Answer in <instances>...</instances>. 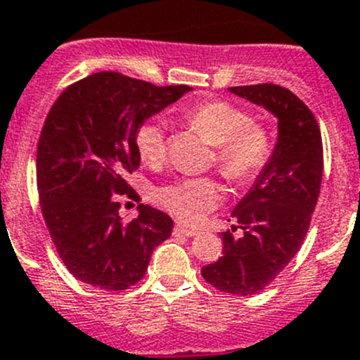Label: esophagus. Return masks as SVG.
Wrapping results in <instances>:
<instances>
[{"instance_id": "34e87169", "label": "esophagus", "mask_w": 360, "mask_h": 360, "mask_svg": "<svg viewBox=\"0 0 360 360\" xmlns=\"http://www.w3.org/2000/svg\"><path fill=\"white\" fill-rule=\"evenodd\" d=\"M174 233L184 235V237H195V235H197V230H193V228H188V226H184V224L177 223L176 226H174Z\"/></svg>"}]
</instances>
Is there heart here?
I'll list each match as a JSON object with an SVG mask.
<instances>
[{
    "label": "heart",
    "mask_w": 360,
    "mask_h": 360,
    "mask_svg": "<svg viewBox=\"0 0 360 360\" xmlns=\"http://www.w3.org/2000/svg\"><path fill=\"white\" fill-rule=\"evenodd\" d=\"M188 127L216 146L214 162L226 179L248 183L266 165L271 155L270 136L250 122L242 108L226 101H203L181 112ZM137 155L148 165H158L167 157L163 123L148 118L134 132ZM158 202L186 223H198L221 200L219 186L212 179H181L157 191Z\"/></svg>",
    "instance_id": "b5f03b06"
}]
</instances>
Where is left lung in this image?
I'll use <instances>...</instances> for the list:
<instances>
[{"label":"left lung","mask_w":360,"mask_h":360,"mask_svg":"<svg viewBox=\"0 0 360 360\" xmlns=\"http://www.w3.org/2000/svg\"><path fill=\"white\" fill-rule=\"evenodd\" d=\"M228 90L278 122L266 165L231 212L242 233L223 231V256L202 268L219 291L250 296L274 282L303 244L321 191L322 137L314 112L291 90L271 83Z\"/></svg>","instance_id":"obj_1"}]
</instances>
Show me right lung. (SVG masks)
<instances>
[{
    "label": "right lung",
    "instance_id": "obj_1",
    "mask_svg": "<svg viewBox=\"0 0 360 360\" xmlns=\"http://www.w3.org/2000/svg\"><path fill=\"white\" fill-rule=\"evenodd\" d=\"M190 90L96 72L68 86L46 116L36 155L41 212L57 252L83 284L103 291L137 284L153 249L172 233L170 216L143 203L125 223L115 195L129 193L125 177L141 163L137 125Z\"/></svg>",
    "mask_w": 360,
    "mask_h": 360
}]
</instances>
